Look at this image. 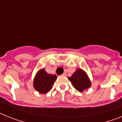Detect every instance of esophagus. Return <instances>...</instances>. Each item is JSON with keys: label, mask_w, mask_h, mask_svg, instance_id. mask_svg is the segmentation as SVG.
Segmentation results:
<instances>
[{"label": "esophagus", "mask_w": 122, "mask_h": 122, "mask_svg": "<svg viewBox=\"0 0 122 122\" xmlns=\"http://www.w3.org/2000/svg\"><path fill=\"white\" fill-rule=\"evenodd\" d=\"M62 75L64 76H67V74H66V73H65V72H64V73H63V74H62Z\"/></svg>", "instance_id": "34e87169"}]
</instances>
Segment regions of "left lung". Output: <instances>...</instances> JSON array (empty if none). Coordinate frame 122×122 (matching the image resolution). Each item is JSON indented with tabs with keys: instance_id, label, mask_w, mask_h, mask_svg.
I'll use <instances>...</instances> for the list:
<instances>
[{
	"instance_id": "8db88e82",
	"label": "left lung",
	"mask_w": 122,
	"mask_h": 122,
	"mask_svg": "<svg viewBox=\"0 0 122 122\" xmlns=\"http://www.w3.org/2000/svg\"><path fill=\"white\" fill-rule=\"evenodd\" d=\"M69 80L72 82L73 86L79 92H83L84 90L90 87L91 82L87 74L81 69H77L76 72L68 77Z\"/></svg>"
}]
</instances>
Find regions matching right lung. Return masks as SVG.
<instances>
[{
	"label": "right lung",
	"mask_w": 122,
	"mask_h": 122,
	"mask_svg": "<svg viewBox=\"0 0 122 122\" xmlns=\"http://www.w3.org/2000/svg\"><path fill=\"white\" fill-rule=\"evenodd\" d=\"M56 79V75L47 73L43 68L38 71L36 74L33 81V87L40 94H46L51 89Z\"/></svg>",
	"instance_id": "add662e5"
}]
</instances>
